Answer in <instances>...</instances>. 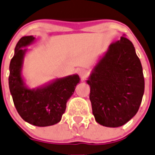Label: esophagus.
<instances>
[{"mask_svg": "<svg viewBox=\"0 0 155 155\" xmlns=\"http://www.w3.org/2000/svg\"><path fill=\"white\" fill-rule=\"evenodd\" d=\"M79 75L81 77V79H82V80H84L88 75V73L86 70H85V69H80V70H79Z\"/></svg>", "mask_w": 155, "mask_h": 155, "instance_id": "1", "label": "esophagus"}]
</instances>
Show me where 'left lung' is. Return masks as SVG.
Returning a JSON list of instances; mask_svg holds the SVG:
<instances>
[{"instance_id": "obj_1", "label": "left lung", "mask_w": 155, "mask_h": 155, "mask_svg": "<svg viewBox=\"0 0 155 155\" xmlns=\"http://www.w3.org/2000/svg\"><path fill=\"white\" fill-rule=\"evenodd\" d=\"M96 122L119 127L136 114L145 91L141 61L133 43L125 38L110 45L86 80Z\"/></svg>"}]
</instances>
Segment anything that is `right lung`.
I'll return each instance as SVG.
<instances>
[{
  "instance_id": "right-lung-1",
  "label": "right lung",
  "mask_w": 155,
  "mask_h": 155,
  "mask_svg": "<svg viewBox=\"0 0 155 155\" xmlns=\"http://www.w3.org/2000/svg\"><path fill=\"white\" fill-rule=\"evenodd\" d=\"M32 35L24 36L16 44L10 64L9 88L16 109L21 117L36 127H49L61 121L67 102L80 82L79 75L57 78L48 83L31 88L22 76L24 58L35 42Z\"/></svg>"
}]
</instances>
